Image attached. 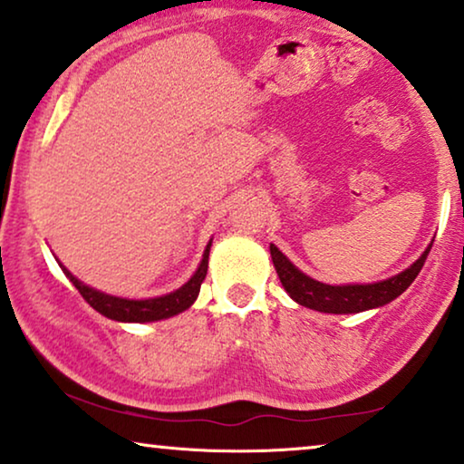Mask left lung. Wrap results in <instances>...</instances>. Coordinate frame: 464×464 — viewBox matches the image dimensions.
I'll return each mask as SVG.
<instances>
[{
  "mask_svg": "<svg viewBox=\"0 0 464 464\" xmlns=\"http://www.w3.org/2000/svg\"><path fill=\"white\" fill-rule=\"evenodd\" d=\"M430 246L414 260L408 269H403L397 276L382 279V282L374 284H344V285H330L324 282H317L298 269L285 254L279 250L276 244L269 246L271 260L276 266L279 282H282L284 290L295 303L306 306V309L319 311V313H334V315H347V313H362L370 309H378V306L389 304L410 288L419 276L422 265L429 256Z\"/></svg>",
  "mask_w": 464,
  "mask_h": 464,
  "instance_id": "1",
  "label": "left lung"
}]
</instances>
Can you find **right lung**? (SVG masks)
<instances>
[{
	"label": "right lung",
	"instance_id": "add662e5",
	"mask_svg": "<svg viewBox=\"0 0 464 464\" xmlns=\"http://www.w3.org/2000/svg\"><path fill=\"white\" fill-rule=\"evenodd\" d=\"M210 246H212V239L208 241L204 256H201V263L187 284H182L179 290L169 292V295L155 296V298H123V296L107 295V292H101L92 288V285L80 282V279H77L67 266L61 263L58 265H61L64 276L69 277V282L80 290V295L83 298H86V303L92 306V309L99 311L101 315L121 324H149V322H160V319L179 315V313L187 311L188 306L198 300L201 282H204L208 273Z\"/></svg>",
	"mask_w": 464,
	"mask_h": 464
}]
</instances>
